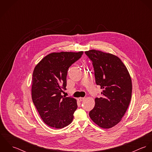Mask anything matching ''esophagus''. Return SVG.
I'll use <instances>...</instances> for the list:
<instances>
[{"mask_svg":"<svg viewBox=\"0 0 152 152\" xmlns=\"http://www.w3.org/2000/svg\"><path fill=\"white\" fill-rule=\"evenodd\" d=\"M84 99H85V98H83V97H80V98H78V101H83Z\"/></svg>","mask_w":152,"mask_h":152,"instance_id":"1","label":"esophagus"}]
</instances>
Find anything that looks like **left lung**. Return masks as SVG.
<instances>
[{
	"instance_id": "obj_1",
	"label": "left lung",
	"mask_w": 152,
	"mask_h": 152,
	"mask_svg": "<svg viewBox=\"0 0 152 152\" xmlns=\"http://www.w3.org/2000/svg\"><path fill=\"white\" fill-rule=\"evenodd\" d=\"M91 60L95 83L103 89L100 98L89 113L91 119L99 127L109 129L121 121L128 108L132 96L129 73L117 56L96 50L85 52Z\"/></svg>"
}]
</instances>
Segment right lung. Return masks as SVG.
<instances>
[{
    "mask_svg": "<svg viewBox=\"0 0 152 152\" xmlns=\"http://www.w3.org/2000/svg\"><path fill=\"white\" fill-rule=\"evenodd\" d=\"M78 53H53L34 68L33 73L31 96L33 104L44 122L60 129L70 124L77 109L75 98L62 95L66 89L69 67L83 54Z\"/></svg>",
    "mask_w": 152,
    "mask_h": 152,
    "instance_id": "right-lung-1",
    "label": "right lung"
}]
</instances>
